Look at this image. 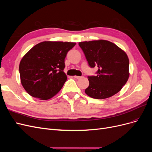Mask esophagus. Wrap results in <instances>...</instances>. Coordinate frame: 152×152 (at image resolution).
Returning <instances> with one entry per match:
<instances>
[{"mask_svg": "<svg viewBox=\"0 0 152 152\" xmlns=\"http://www.w3.org/2000/svg\"><path fill=\"white\" fill-rule=\"evenodd\" d=\"M73 77H74L75 78V79H80V78H82V77H80V76H73Z\"/></svg>", "mask_w": 152, "mask_h": 152, "instance_id": "1", "label": "esophagus"}]
</instances>
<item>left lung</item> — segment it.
<instances>
[{"instance_id": "obj_1", "label": "left lung", "mask_w": 152, "mask_h": 152, "mask_svg": "<svg viewBox=\"0 0 152 152\" xmlns=\"http://www.w3.org/2000/svg\"><path fill=\"white\" fill-rule=\"evenodd\" d=\"M89 66L98 67L96 76H88L89 86L85 93L94 99L111 97L121 90L127 82L129 61L126 53L115 44L99 40L81 42Z\"/></svg>"}]
</instances>
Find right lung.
Wrapping results in <instances>:
<instances>
[{
    "instance_id": "right-lung-1",
    "label": "right lung",
    "mask_w": 152,
    "mask_h": 152,
    "mask_svg": "<svg viewBox=\"0 0 152 152\" xmlns=\"http://www.w3.org/2000/svg\"><path fill=\"white\" fill-rule=\"evenodd\" d=\"M75 44L45 41L32 48L19 66L21 84L27 93L42 100L56 95L67 79L63 72L65 58Z\"/></svg>"
}]
</instances>
